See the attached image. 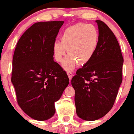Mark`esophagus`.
<instances>
[{
	"label": "esophagus",
	"instance_id": "34e87169",
	"mask_svg": "<svg viewBox=\"0 0 134 134\" xmlns=\"http://www.w3.org/2000/svg\"><path fill=\"white\" fill-rule=\"evenodd\" d=\"M67 75H68V76L69 79H70V80H71V78H72V77H73L72 73H71V71H68V72H67Z\"/></svg>",
	"mask_w": 134,
	"mask_h": 134
}]
</instances>
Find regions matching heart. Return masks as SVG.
Here are the masks:
<instances>
[{"label": "heart", "mask_w": 134, "mask_h": 134, "mask_svg": "<svg viewBox=\"0 0 134 134\" xmlns=\"http://www.w3.org/2000/svg\"><path fill=\"white\" fill-rule=\"evenodd\" d=\"M60 40L53 44L54 57L61 63L68 52L62 66L66 71H71L78 63L83 65L92 59L98 46L99 32L94 25L76 23L64 29Z\"/></svg>", "instance_id": "b5f03b06"}]
</instances>
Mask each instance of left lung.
I'll list each match as a JSON object with an SVG mask.
<instances>
[{
    "label": "left lung",
    "mask_w": 134,
    "mask_h": 134,
    "mask_svg": "<svg viewBox=\"0 0 134 134\" xmlns=\"http://www.w3.org/2000/svg\"><path fill=\"white\" fill-rule=\"evenodd\" d=\"M99 43L92 59L71 79L76 113L87 121L105 116L112 108L122 81V55L119 42L106 24L96 20Z\"/></svg>",
    "instance_id": "1"
}]
</instances>
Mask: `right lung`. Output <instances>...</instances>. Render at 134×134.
Masks as SVG:
<instances>
[{
	"instance_id": "right-lung-1",
	"label": "right lung",
	"mask_w": 134,
	"mask_h": 134,
	"mask_svg": "<svg viewBox=\"0 0 134 134\" xmlns=\"http://www.w3.org/2000/svg\"><path fill=\"white\" fill-rule=\"evenodd\" d=\"M63 21L38 22L21 36L14 51L12 83L18 103L28 116L46 120L69 84L66 73L53 60V44Z\"/></svg>"
}]
</instances>
